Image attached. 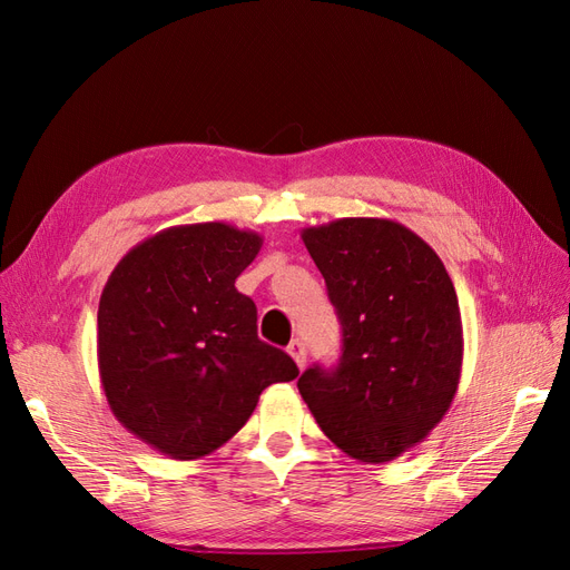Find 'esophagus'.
Wrapping results in <instances>:
<instances>
[{"instance_id": "34e87169", "label": "esophagus", "mask_w": 570, "mask_h": 570, "mask_svg": "<svg viewBox=\"0 0 570 570\" xmlns=\"http://www.w3.org/2000/svg\"><path fill=\"white\" fill-rule=\"evenodd\" d=\"M287 354H289L292 358H295V364H297L299 368H304V364H306V347H304L302 340H292L289 347H287Z\"/></svg>"}]
</instances>
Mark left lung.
I'll use <instances>...</instances> for the list:
<instances>
[{
    "label": "left lung",
    "mask_w": 570,
    "mask_h": 570,
    "mask_svg": "<svg viewBox=\"0 0 570 570\" xmlns=\"http://www.w3.org/2000/svg\"><path fill=\"white\" fill-rule=\"evenodd\" d=\"M342 323L333 371L302 373L299 394L344 454L387 463L423 442L461 381L463 327L435 249L390 218L304 228Z\"/></svg>",
    "instance_id": "left-lung-1"
}]
</instances>
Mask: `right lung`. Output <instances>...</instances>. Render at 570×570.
<instances>
[{"mask_svg":"<svg viewBox=\"0 0 570 570\" xmlns=\"http://www.w3.org/2000/svg\"><path fill=\"white\" fill-rule=\"evenodd\" d=\"M262 245L223 220L166 228L120 258L101 292V390L118 423L168 459L216 452L258 394L299 375L258 340L256 306L235 289Z\"/></svg>","mask_w":570,"mask_h":570,"instance_id":"obj_1","label":"right lung"}]
</instances>
